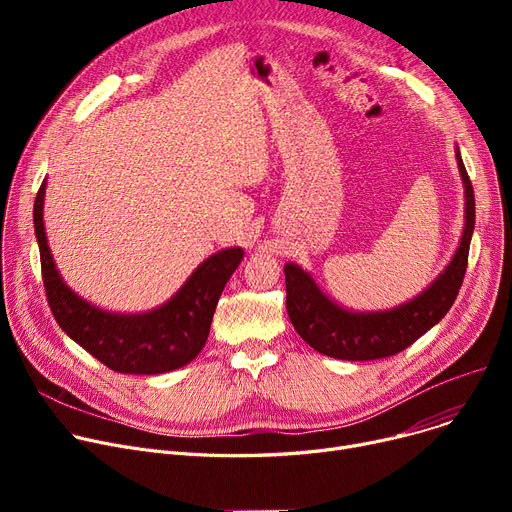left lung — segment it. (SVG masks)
I'll use <instances>...</instances> for the list:
<instances>
[{
	"instance_id": "1",
	"label": "left lung",
	"mask_w": 512,
	"mask_h": 512,
	"mask_svg": "<svg viewBox=\"0 0 512 512\" xmlns=\"http://www.w3.org/2000/svg\"><path fill=\"white\" fill-rule=\"evenodd\" d=\"M456 161H459V172L465 184V230L459 249L446 265V270L413 301L388 311H346L330 301L297 263L284 265L288 317L294 330L317 353L342 361L392 357L405 351L448 313L465 278L471 234L475 228L473 184L459 147H456Z\"/></svg>"
}]
</instances>
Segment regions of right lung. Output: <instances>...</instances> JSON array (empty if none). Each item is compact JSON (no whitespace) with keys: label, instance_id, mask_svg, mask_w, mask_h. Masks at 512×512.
<instances>
[{"label":"right lung","instance_id":"right-lung-1","mask_svg":"<svg viewBox=\"0 0 512 512\" xmlns=\"http://www.w3.org/2000/svg\"><path fill=\"white\" fill-rule=\"evenodd\" d=\"M43 201L45 180L35 197L33 222L47 303L58 326L118 373L153 375L191 363L205 346L215 305L245 251L232 247L207 257L174 297L153 311L110 313L80 299L56 270L43 226Z\"/></svg>","mask_w":512,"mask_h":512}]
</instances>
